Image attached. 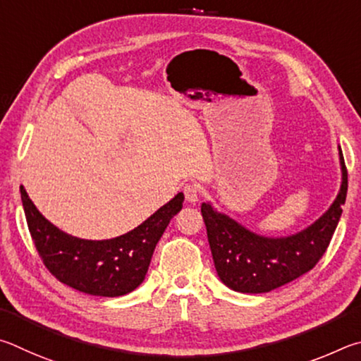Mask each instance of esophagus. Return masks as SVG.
I'll return each instance as SVG.
<instances>
[{"label": "esophagus", "mask_w": 361, "mask_h": 361, "mask_svg": "<svg viewBox=\"0 0 361 361\" xmlns=\"http://www.w3.org/2000/svg\"><path fill=\"white\" fill-rule=\"evenodd\" d=\"M184 197H185L187 203H192V204L197 203L198 198H200L198 187L195 185V184H187V185L184 187Z\"/></svg>", "instance_id": "obj_1"}]
</instances>
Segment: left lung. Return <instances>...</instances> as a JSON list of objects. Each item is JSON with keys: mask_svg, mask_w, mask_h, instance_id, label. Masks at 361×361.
<instances>
[{"mask_svg": "<svg viewBox=\"0 0 361 361\" xmlns=\"http://www.w3.org/2000/svg\"><path fill=\"white\" fill-rule=\"evenodd\" d=\"M339 149L341 187L333 204L307 228L290 236H262L245 228L211 203L201 204L207 241L217 274L241 293H268L311 271L325 254L343 214L347 169Z\"/></svg>", "mask_w": 361, "mask_h": 361, "instance_id": "8db88e82", "label": "left lung"}]
</instances>
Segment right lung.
<instances>
[{
    "instance_id": "add662e5",
    "label": "right lung",
    "mask_w": 361,
    "mask_h": 361,
    "mask_svg": "<svg viewBox=\"0 0 361 361\" xmlns=\"http://www.w3.org/2000/svg\"><path fill=\"white\" fill-rule=\"evenodd\" d=\"M20 197L31 238L50 273L82 293L111 298L141 286L157 243L184 203V193H177L135 230L112 239L92 241L68 235L50 224L23 185Z\"/></svg>"
}]
</instances>
